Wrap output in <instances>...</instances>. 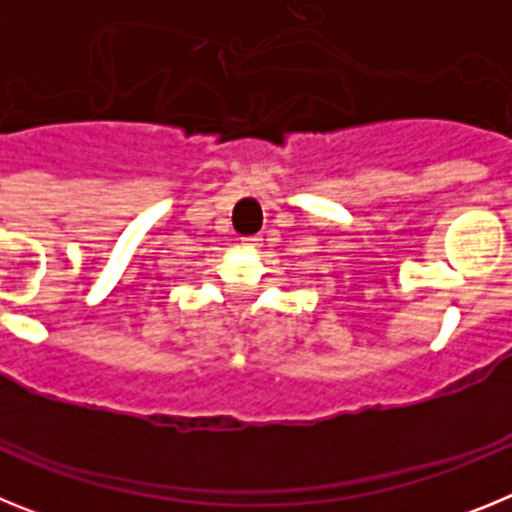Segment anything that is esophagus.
<instances>
[{"mask_svg":"<svg viewBox=\"0 0 512 512\" xmlns=\"http://www.w3.org/2000/svg\"><path fill=\"white\" fill-rule=\"evenodd\" d=\"M243 248H259L261 243H264V238L261 235H246V238H241Z\"/></svg>","mask_w":512,"mask_h":512,"instance_id":"esophagus-1","label":"esophagus"}]
</instances>
